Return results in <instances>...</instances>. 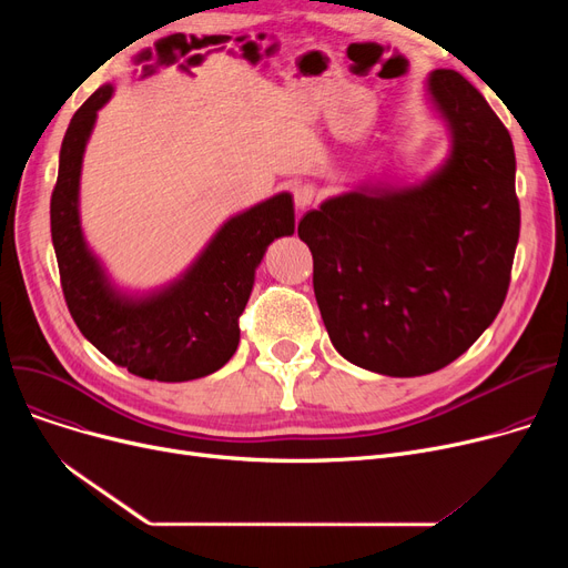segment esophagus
<instances>
[{"label": "esophagus", "mask_w": 568, "mask_h": 568, "mask_svg": "<svg viewBox=\"0 0 568 568\" xmlns=\"http://www.w3.org/2000/svg\"><path fill=\"white\" fill-rule=\"evenodd\" d=\"M313 202H315V189L311 184H302L294 189V206L300 209V212H306Z\"/></svg>", "instance_id": "obj_1"}]
</instances>
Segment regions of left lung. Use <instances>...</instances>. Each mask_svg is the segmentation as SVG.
Here are the masks:
<instances>
[{
    "label": "left lung",
    "mask_w": 568,
    "mask_h": 568,
    "mask_svg": "<svg viewBox=\"0 0 568 568\" xmlns=\"http://www.w3.org/2000/svg\"><path fill=\"white\" fill-rule=\"evenodd\" d=\"M428 110L449 138L416 182L382 174L300 223L326 332L354 366L389 377L449 366L497 317L520 234L509 131L456 71H433Z\"/></svg>",
    "instance_id": "obj_1"
}]
</instances>
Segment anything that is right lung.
Here are the masks:
<instances>
[{"mask_svg":"<svg viewBox=\"0 0 568 568\" xmlns=\"http://www.w3.org/2000/svg\"><path fill=\"white\" fill-rule=\"evenodd\" d=\"M112 94L114 82H105L82 103L59 152L50 230L69 311L89 343L138 377L189 382L212 375L236 352L239 315L268 244L294 234L292 195L276 193L223 221L176 278L149 290L119 285L89 246L80 214L87 142Z\"/></svg>","mask_w":568,"mask_h":568,"instance_id":"add662e5","label":"right lung"}]
</instances>
